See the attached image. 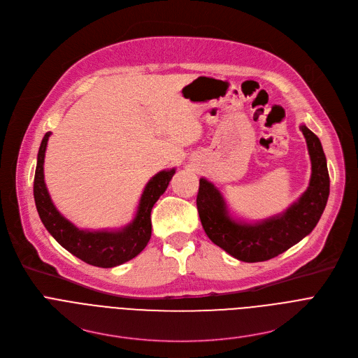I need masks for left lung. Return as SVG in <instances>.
<instances>
[{"label":"left lung","instance_id":"1","mask_svg":"<svg viewBox=\"0 0 358 358\" xmlns=\"http://www.w3.org/2000/svg\"><path fill=\"white\" fill-rule=\"evenodd\" d=\"M300 130L308 143L312 177L308 189L282 214L261 222H243L231 218L218 188L206 178L199 180L196 208L208 238L242 262H264L283 253L317 225L327 203L330 178L319 137L306 127Z\"/></svg>","mask_w":358,"mask_h":358}]
</instances>
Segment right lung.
Returning <instances> with one entry per match:
<instances>
[{"mask_svg": "<svg viewBox=\"0 0 358 358\" xmlns=\"http://www.w3.org/2000/svg\"><path fill=\"white\" fill-rule=\"evenodd\" d=\"M49 136L50 131L42 138L34 178L35 206L48 232L76 258L93 266L113 268L137 257L151 238L152 206L167 189L176 169L163 170L147 182L134 220L129 225L116 231L79 229L57 210L43 180V159Z\"/></svg>", "mask_w": 358, "mask_h": 358, "instance_id": "obj_1", "label": "right lung"}]
</instances>
